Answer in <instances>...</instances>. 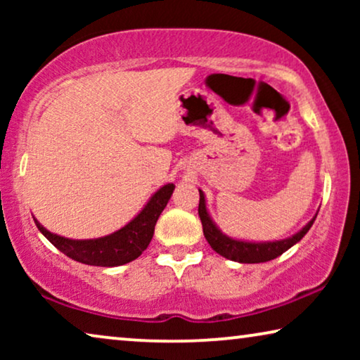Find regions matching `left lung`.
<instances>
[{
  "label": "left lung",
  "instance_id": "8db88e82",
  "mask_svg": "<svg viewBox=\"0 0 360 360\" xmlns=\"http://www.w3.org/2000/svg\"><path fill=\"white\" fill-rule=\"evenodd\" d=\"M200 191V205H198V214L201 219V224H203V234L208 244L223 257L234 260V262L240 264H260V262H269L278 255H282L285 250H288L292 245H295L298 240L303 239V236L308 233L309 228H311L314 219H316V214L314 218L309 221V223L304 226L302 231H298L297 234H293L292 238L282 239V240H274V243H245V240H238L229 238L221 233V231L216 228L213 219L210 218L208 210H206V201L203 191Z\"/></svg>",
  "mask_w": 360,
  "mask_h": 360
}]
</instances>
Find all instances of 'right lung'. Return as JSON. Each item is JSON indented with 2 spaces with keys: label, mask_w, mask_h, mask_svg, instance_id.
<instances>
[{
  "label": "right lung",
  "mask_w": 360,
  "mask_h": 360,
  "mask_svg": "<svg viewBox=\"0 0 360 360\" xmlns=\"http://www.w3.org/2000/svg\"><path fill=\"white\" fill-rule=\"evenodd\" d=\"M174 188V184L162 186L152 195L144 210L131 223H127L124 228L116 231V233L105 236V238L85 240L67 239L62 236L52 234L37 219H34V223H36L37 229L67 257L86 265L116 267V265H124L137 259L147 249L152 236H154L157 219L169 203Z\"/></svg>",
  "instance_id": "1"
}]
</instances>
